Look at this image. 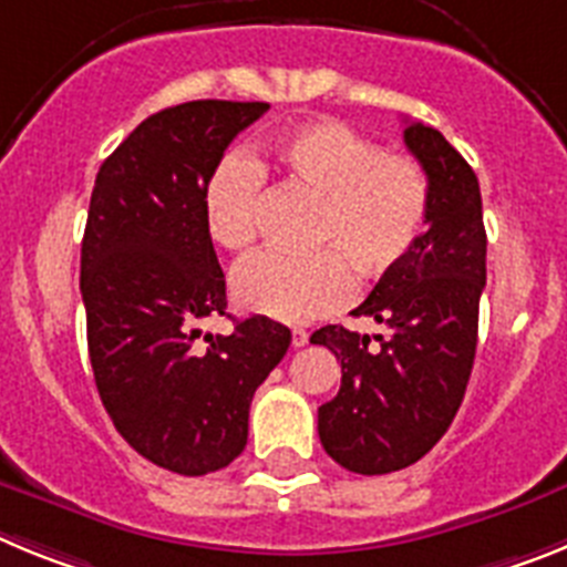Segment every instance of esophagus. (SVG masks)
I'll return each mask as SVG.
<instances>
[{"label": "esophagus", "mask_w": 567, "mask_h": 567, "mask_svg": "<svg viewBox=\"0 0 567 567\" xmlns=\"http://www.w3.org/2000/svg\"><path fill=\"white\" fill-rule=\"evenodd\" d=\"M309 343V332L307 329H292V346L295 349H300V346Z\"/></svg>", "instance_id": "1"}]
</instances>
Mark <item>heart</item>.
Instances as JSON below:
<instances>
[{
  "instance_id": "obj_1",
  "label": "heart",
  "mask_w": 567,
  "mask_h": 567,
  "mask_svg": "<svg viewBox=\"0 0 567 567\" xmlns=\"http://www.w3.org/2000/svg\"><path fill=\"white\" fill-rule=\"evenodd\" d=\"M264 167H275L289 189L318 198L312 255L264 252L238 264L233 295L240 309L284 323H309L343 309L358 278L398 269L423 235L429 178L412 155L385 153L349 124L320 118L269 144L255 162L224 155L204 187V221L215 244L244 252L258 240ZM349 259L348 265L344 260Z\"/></svg>"
}]
</instances>
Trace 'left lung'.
<instances>
[{
    "label": "left lung",
    "mask_w": 567,
    "mask_h": 567,
    "mask_svg": "<svg viewBox=\"0 0 567 567\" xmlns=\"http://www.w3.org/2000/svg\"><path fill=\"white\" fill-rule=\"evenodd\" d=\"M403 142L429 178V218L412 255L378 280L352 315L389 329L369 334L323 327L312 343L340 363V392L318 409L329 457L354 474L417 463L449 432L477 352L485 287L483 198L474 169L443 133L409 122Z\"/></svg>",
    "instance_id": "8db88e82"
}]
</instances>
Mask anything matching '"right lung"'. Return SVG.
<instances>
[{"label": "right lung", "mask_w": 567, "mask_h": 567, "mask_svg": "<svg viewBox=\"0 0 567 567\" xmlns=\"http://www.w3.org/2000/svg\"><path fill=\"white\" fill-rule=\"evenodd\" d=\"M267 102H184L144 118L99 167L82 240V300L99 398L135 452L202 477L233 463L249 403L292 343L275 320L204 334L227 315V280L204 221V187Z\"/></svg>", "instance_id": "1"}]
</instances>
